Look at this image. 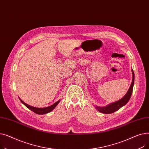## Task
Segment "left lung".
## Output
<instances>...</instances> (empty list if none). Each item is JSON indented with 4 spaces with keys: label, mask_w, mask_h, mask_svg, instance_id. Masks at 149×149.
<instances>
[{
    "label": "left lung",
    "mask_w": 149,
    "mask_h": 149,
    "mask_svg": "<svg viewBox=\"0 0 149 149\" xmlns=\"http://www.w3.org/2000/svg\"><path fill=\"white\" fill-rule=\"evenodd\" d=\"M132 74H133L132 82L131 83L129 89L128 90L127 92L126 93V94L124 95V97L123 98H121L119 101H117L115 103H111V104H109L107 106H105V107L96 106L95 108L99 112L103 113H106V114L112 113L116 111H118V109H120L121 107H122L123 106L126 104V103H128V101H129V100L131 97V95H132V93L133 91V88H134V79H135V75H134V70H132Z\"/></svg>",
    "instance_id": "left-lung-1"
}]
</instances>
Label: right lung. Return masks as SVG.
I'll list each match as a JSON object with an SVG mask.
<instances>
[{"instance_id":"add662e5","label":"right lung","mask_w":149,"mask_h":149,"mask_svg":"<svg viewBox=\"0 0 149 149\" xmlns=\"http://www.w3.org/2000/svg\"><path fill=\"white\" fill-rule=\"evenodd\" d=\"M21 102L24 104L26 107H27L29 109H30V110L32 111L33 112H34V113H37V114H39V115H42V114H45V113H49L51 111H52L53 109L56 107L57 106V105L59 103V102L60 101V100H58L57 101V102L55 103L54 104H53L52 105L49 106V107H44V108H37V107H33V106H31L27 104H26L25 103L23 102V101L20 99L19 98Z\"/></svg>"}]
</instances>
